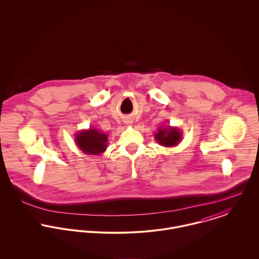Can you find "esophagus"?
I'll use <instances>...</instances> for the list:
<instances>
[{
	"mask_svg": "<svg viewBox=\"0 0 259 259\" xmlns=\"http://www.w3.org/2000/svg\"><path fill=\"white\" fill-rule=\"evenodd\" d=\"M126 124H131V121H126Z\"/></svg>",
	"mask_w": 259,
	"mask_h": 259,
	"instance_id": "34e87169",
	"label": "esophagus"
}]
</instances>
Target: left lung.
<instances>
[{
  "label": "left lung",
  "mask_w": 259,
  "mask_h": 259,
  "mask_svg": "<svg viewBox=\"0 0 259 259\" xmlns=\"http://www.w3.org/2000/svg\"><path fill=\"white\" fill-rule=\"evenodd\" d=\"M154 140L162 147L172 148L183 141V132L177 126H160L157 128V133L154 134Z\"/></svg>",
  "instance_id": "1"
}]
</instances>
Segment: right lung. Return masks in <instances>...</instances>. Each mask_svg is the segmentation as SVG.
Listing matches in <instances>:
<instances>
[{"label": "right lung", "instance_id": "obj_1", "mask_svg": "<svg viewBox=\"0 0 259 259\" xmlns=\"http://www.w3.org/2000/svg\"><path fill=\"white\" fill-rule=\"evenodd\" d=\"M108 135L97 128L81 130L74 136L76 147L85 154H102L108 148Z\"/></svg>", "mask_w": 259, "mask_h": 259}]
</instances>
